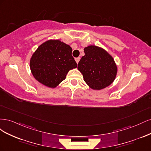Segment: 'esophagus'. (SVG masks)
Instances as JSON below:
<instances>
[{
  "mask_svg": "<svg viewBox=\"0 0 151 151\" xmlns=\"http://www.w3.org/2000/svg\"><path fill=\"white\" fill-rule=\"evenodd\" d=\"M75 60H76V63H79V60H80V57L76 58H75Z\"/></svg>",
  "mask_w": 151,
  "mask_h": 151,
  "instance_id": "obj_1",
  "label": "esophagus"
}]
</instances>
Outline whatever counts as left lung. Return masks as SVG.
I'll return each instance as SVG.
<instances>
[{"label": "left lung", "instance_id": "left-lung-1", "mask_svg": "<svg viewBox=\"0 0 151 151\" xmlns=\"http://www.w3.org/2000/svg\"><path fill=\"white\" fill-rule=\"evenodd\" d=\"M85 55L78 63L79 70L91 88L100 90L115 80L117 67L113 57L103 48L91 45L84 48Z\"/></svg>", "mask_w": 151, "mask_h": 151}]
</instances>
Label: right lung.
I'll use <instances>...</instances> for the list:
<instances>
[{
  "mask_svg": "<svg viewBox=\"0 0 151 151\" xmlns=\"http://www.w3.org/2000/svg\"><path fill=\"white\" fill-rule=\"evenodd\" d=\"M72 48L59 40H49L36 50L30 60L35 78L50 88H55L65 79L68 70L77 67Z\"/></svg>",
  "mask_w": 151,
  "mask_h": 151,
  "instance_id": "right-lung-1",
  "label": "right lung"
}]
</instances>
